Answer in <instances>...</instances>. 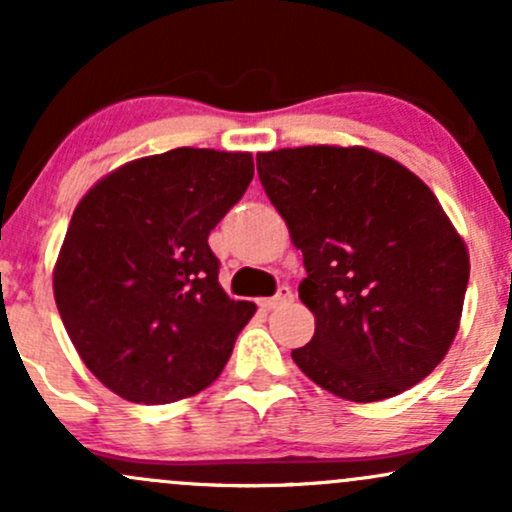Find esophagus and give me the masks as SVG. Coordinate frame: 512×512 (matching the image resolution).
Segmentation results:
<instances>
[{"label": "esophagus", "instance_id": "1", "mask_svg": "<svg viewBox=\"0 0 512 512\" xmlns=\"http://www.w3.org/2000/svg\"><path fill=\"white\" fill-rule=\"evenodd\" d=\"M291 301H293L291 289H289V286H281V289L276 291V296H272V298H262L260 305H262L264 310H274V308H279V305L291 303Z\"/></svg>", "mask_w": 512, "mask_h": 512}]
</instances>
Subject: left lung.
Here are the masks:
<instances>
[{
	"instance_id": "8db88e82",
	"label": "left lung",
	"mask_w": 512,
	"mask_h": 512,
	"mask_svg": "<svg viewBox=\"0 0 512 512\" xmlns=\"http://www.w3.org/2000/svg\"><path fill=\"white\" fill-rule=\"evenodd\" d=\"M257 173L303 252L315 315L296 366L332 395L380 402L433 373L452 346L469 252L438 197L366 146L262 151Z\"/></svg>"
}]
</instances>
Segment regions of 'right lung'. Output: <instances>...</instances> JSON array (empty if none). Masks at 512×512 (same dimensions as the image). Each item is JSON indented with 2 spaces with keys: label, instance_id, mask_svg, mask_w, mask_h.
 Instances as JSON below:
<instances>
[{
  "label": "right lung",
  "instance_id": "right-lung-1",
  "mask_svg": "<svg viewBox=\"0 0 512 512\" xmlns=\"http://www.w3.org/2000/svg\"><path fill=\"white\" fill-rule=\"evenodd\" d=\"M252 175L248 151L180 146L115 168L76 204L52 291L74 349L110 392L170 404L221 375L257 305L221 289L209 233Z\"/></svg>",
  "mask_w": 512,
  "mask_h": 512
}]
</instances>
